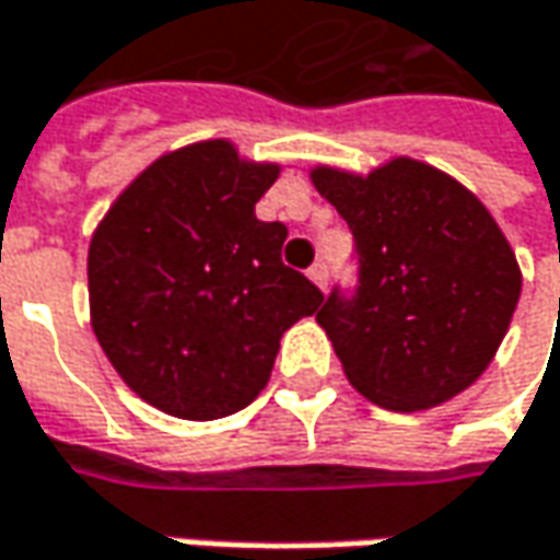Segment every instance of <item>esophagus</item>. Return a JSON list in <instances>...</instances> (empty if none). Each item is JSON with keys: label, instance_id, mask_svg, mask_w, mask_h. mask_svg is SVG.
<instances>
[{"label": "esophagus", "instance_id": "esophagus-1", "mask_svg": "<svg viewBox=\"0 0 560 560\" xmlns=\"http://www.w3.org/2000/svg\"><path fill=\"white\" fill-rule=\"evenodd\" d=\"M306 276H310V279L316 281V284H319L323 291H326V284H328V266H326V262H323V259H319V262H313Z\"/></svg>", "mask_w": 560, "mask_h": 560}]
</instances>
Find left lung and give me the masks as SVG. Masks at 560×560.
<instances>
[{"instance_id": "8db88e82", "label": "left lung", "mask_w": 560, "mask_h": 560, "mask_svg": "<svg viewBox=\"0 0 560 560\" xmlns=\"http://www.w3.org/2000/svg\"><path fill=\"white\" fill-rule=\"evenodd\" d=\"M348 222L353 291L316 313L351 385L378 407L425 410L482 376L521 301L517 256L474 194L417 159L366 178L313 172Z\"/></svg>"}]
</instances>
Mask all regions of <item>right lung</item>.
Here are the masks:
<instances>
[{
    "instance_id": "right-lung-1",
    "label": "right lung",
    "mask_w": 560,
    "mask_h": 560,
    "mask_svg": "<svg viewBox=\"0 0 560 560\" xmlns=\"http://www.w3.org/2000/svg\"><path fill=\"white\" fill-rule=\"evenodd\" d=\"M279 165L203 140L156 159L90 241L93 331L143 401L182 420H219L266 388L284 328L323 291L281 262L288 229L256 200Z\"/></svg>"
}]
</instances>
